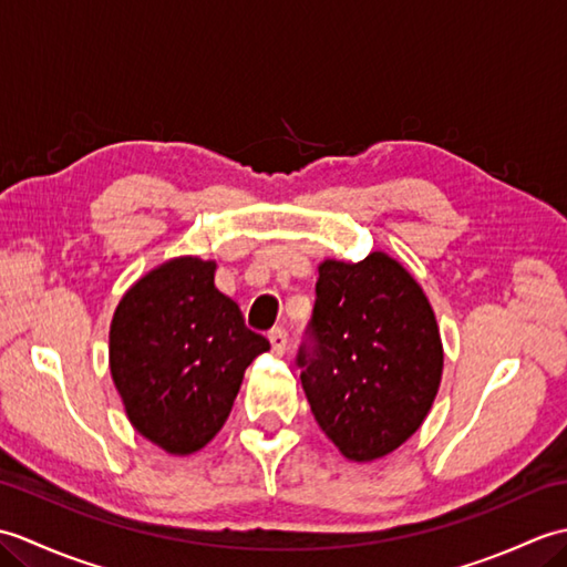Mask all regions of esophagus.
Segmentation results:
<instances>
[{
	"label": "esophagus",
	"mask_w": 567,
	"mask_h": 567,
	"mask_svg": "<svg viewBox=\"0 0 567 567\" xmlns=\"http://www.w3.org/2000/svg\"><path fill=\"white\" fill-rule=\"evenodd\" d=\"M270 346H272V353L275 355H282L287 351V331L285 329H272L268 333Z\"/></svg>",
	"instance_id": "34e87169"
}]
</instances>
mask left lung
<instances>
[{
    "label": "left lung",
    "instance_id": "8db88e82",
    "mask_svg": "<svg viewBox=\"0 0 567 567\" xmlns=\"http://www.w3.org/2000/svg\"><path fill=\"white\" fill-rule=\"evenodd\" d=\"M297 365L311 414L348 461L400 449L426 419L443 372L424 290L380 250L360 262L323 260Z\"/></svg>",
    "mask_w": 567,
    "mask_h": 567
}]
</instances>
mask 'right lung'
Segmentation results:
<instances>
[{"instance_id": "1", "label": "right lung", "mask_w": 567, "mask_h": 567, "mask_svg": "<svg viewBox=\"0 0 567 567\" xmlns=\"http://www.w3.org/2000/svg\"><path fill=\"white\" fill-rule=\"evenodd\" d=\"M214 260L173 258L143 275L110 329L112 380L126 416L173 455L204 449L231 414L246 368L270 351L231 297L214 285Z\"/></svg>"}]
</instances>
